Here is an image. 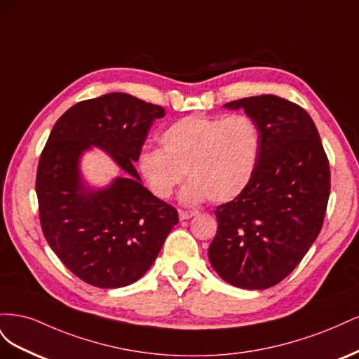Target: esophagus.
<instances>
[{
  "mask_svg": "<svg viewBox=\"0 0 359 359\" xmlns=\"http://www.w3.org/2000/svg\"><path fill=\"white\" fill-rule=\"evenodd\" d=\"M194 215H196L194 211H180V220H189Z\"/></svg>",
  "mask_w": 359,
  "mask_h": 359,
  "instance_id": "34e87169",
  "label": "esophagus"
}]
</instances>
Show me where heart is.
<instances>
[{
    "label": "heart",
    "mask_w": 359,
    "mask_h": 359,
    "mask_svg": "<svg viewBox=\"0 0 359 359\" xmlns=\"http://www.w3.org/2000/svg\"><path fill=\"white\" fill-rule=\"evenodd\" d=\"M160 144L161 148L140 153L139 170L158 199H168L187 172L190 184L181 193L186 203L240 198L252 184L260 157L257 124L244 114L184 116L161 133Z\"/></svg>",
    "instance_id": "heart-1"
}]
</instances>
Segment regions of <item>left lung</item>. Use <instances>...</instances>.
<instances>
[{"mask_svg":"<svg viewBox=\"0 0 359 359\" xmlns=\"http://www.w3.org/2000/svg\"><path fill=\"white\" fill-rule=\"evenodd\" d=\"M224 107L244 109L257 124L260 157L248 189L217 206L208 257L229 285L262 290L286 278L316 241L330 198V163L301 106L264 94Z\"/></svg>","mask_w":359,"mask_h":359,"instance_id":"left-lung-1","label":"left lung"}]
</instances>
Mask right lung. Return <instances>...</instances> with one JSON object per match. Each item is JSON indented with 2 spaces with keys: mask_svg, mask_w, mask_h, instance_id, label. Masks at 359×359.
<instances>
[{
  "mask_svg": "<svg viewBox=\"0 0 359 359\" xmlns=\"http://www.w3.org/2000/svg\"><path fill=\"white\" fill-rule=\"evenodd\" d=\"M161 106L126 93L76 103L53 126L36 180L40 224L72 273L95 287L135 283L153 265L178 223L173 206L144 187L135 161ZM95 146L127 173L109 187L86 186L80 157Z\"/></svg>",
  "mask_w": 359,
  "mask_h": 359,
  "instance_id": "right-lung-1",
  "label": "right lung"
}]
</instances>
